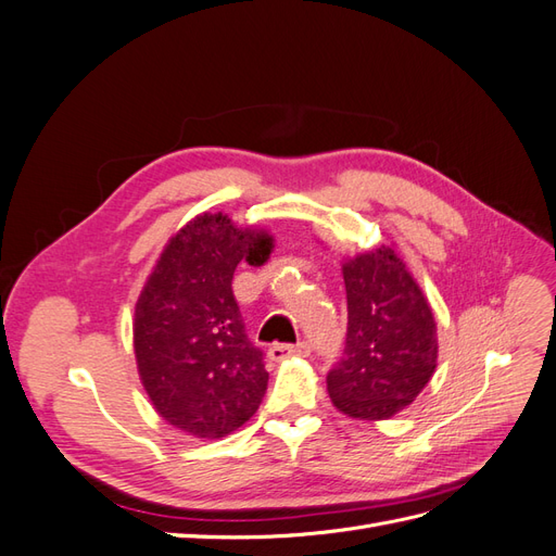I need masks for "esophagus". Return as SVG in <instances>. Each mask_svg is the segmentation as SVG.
<instances>
[{
	"label": "esophagus",
	"instance_id": "1",
	"mask_svg": "<svg viewBox=\"0 0 556 556\" xmlns=\"http://www.w3.org/2000/svg\"><path fill=\"white\" fill-rule=\"evenodd\" d=\"M308 352H311L308 343H296V345H271L266 355L271 362H282L290 357H308Z\"/></svg>",
	"mask_w": 556,
	"mask_h": 556
}]
</instances>
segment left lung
Segmentation results:
<instances>
[{"label":"left lung","instance_id":"1","mask_svg":"<svg viewBox=\"0 0 556 556\" xmlns=\"http://www.w3.org/2000/svg\"><path fill=\"white\" fill-rule=\"evenodd\" d=\"M348 336L327 376L336 408L352 419H390L408 408L439 364L429 299L392 245L343 262Z\"/></svg>","mask_w":556,"mask_h":556}]
</instances>
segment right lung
Here are the masks:
<instances>
[{"mask_svg":"<svg viewBox=\"0 0 556 556\" xmlns=\"http://www.w3.org/2000/svg\"><path fill=\"white\" fill-rule=\"evenodd\" d=\"M274 237L225 213L182 225L134 308V355L162 419L194 439H223L257 413L268 374L231 292L237 264L266 262Z\"/></svg>","mask_w":556,"mask_h":556,"instance_id":"obj_1","label":"right lung"}]
</instances>
